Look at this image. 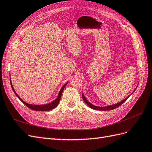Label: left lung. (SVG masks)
I'll return each instance as SVG.
<instances>
[{"mask_svg":"<svg viewBox=\"0 0 152 152\" xmlns=\"http://www.w3.org/2000/svg\"><path fill=\"white\" fill-rule=\"evenodd\" d=\"M135 91V90H134ZM134 92V91H133ZM82 98H83V99H84V102L89 106V107L91 108H92V109H93V110H102V111H105V110H113V109H115V108H117V107H118L119 106H121L124 102H126V101L127 100V99L129 97V96H128V97H127L126 99H124V100H122V102H119V103H117V104H113V105H110V106H107V107H97V106H94V105H93V104H92L91 103H90L88 101H87V99H86V98H85V96H84V94H82Z\"/></svg>","mask_w":152,"mask_h":152,"instance_id":"8db88e82","label":"left lung"}]
</instances>
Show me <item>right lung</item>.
<instances>
[{
	"mask_svg": "<svg viewBox=\"0 0 152 152\" xmlns=\"http://www.w3.org/2000/svg\"><path fill=\"white\" fill-rule=\"evenodd\" d=\"M11 79V78H10ZM10 82H11V87H12V91H14V93H15V94H16V96H17V97L19 98L21 101V102L23 103L24 104H25L27 107H28L29 108L33 110H36V111H49V110H53L54 109V108H56L57 106L58 105L59 103V101H60L61 99V94H62V92L64 89V88H65V86L67 85L68 82H66V83L63 85V86L61 87V90L59 91V93H58V96L57 98L55 99L54 102L50 103L49 104H41V105H36V104H28L26 103V102H25L24 101H23L20 98V96H18V95L16 94V91H15V89H14L13 87H12V83H11V79H10Z\"/></svg>",
	"mask_w": 152,
	"mask_h": 152,
	"instance_id": "right-lung-1",
	"label": "right lung"
}]
</instances>
